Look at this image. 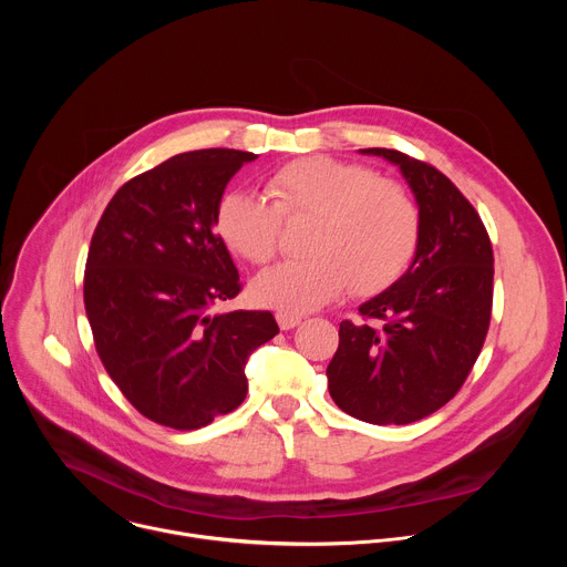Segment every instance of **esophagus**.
Segmentation results:
<instances>
[{
  "mask_svg": "<svg viewBox=\"0 0 567 567\" xmlns=\"http://www.w3.org/2000/svg\"><path fill=\"white\" fill-rule=\"evenodd\" d=\"M276 320H278L280 330H293L296 326H300L302 316H298V313H287V311H278V313H276Z\"/></svg>",
  "mask_w": 567,
  "mask_h": 567,
  "instance_id": "34e87169",
  "label": "esophagus"
}]
</instances>
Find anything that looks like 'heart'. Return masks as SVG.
<instances>
[{
	"mask_svg": "<svg viewBox=\"0 0 567 567\" xmlns=\"http://www.w3.org/2000/svg\"><path fill=\"white\" fill-rule=\"evenodd\" d=\"M269 199L226 193L215 226L226 247L254 265L269 262L280 245L282 217L313 219L302 260L280 262L251 282L254 298L287 313L330 302L352 282L372 296L409 269L420 241V210L411 193L361 164L307 156L276 171Z\"/></svg>",
	"mask_w": 567,
	"mask_h": 567,
	"instance_id": "1",
	"label": "heart"
}]
</instances>
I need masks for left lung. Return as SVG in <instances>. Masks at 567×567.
Listing matches in <instances>:
<instances>
[{
	"label": "left lung",
	"mask_w": 567,
	"mask_h": 567,
	"mask_svg": "<svg viewBox=\"0 0 567 567\" xmlns=\"http://www.w3.org/2000/svg\"><path fill=\"white\" fill-rule=\"evenodd\" d=\"M399 168L420 206L415 258L343 320L328 365L337 406L370 424H411L440 411L468 377L489 330L494 251L480 215L437 168L368 147Z\"/></svg>",
	"instance_id": "1"
}]
</instances>
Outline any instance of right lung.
Returning <instances> with one entry per match:
<instances>
[{"mask_svg": "<svg viewBox=\"0 0 567 567\" xmlns=\"http://www.w3.org/2000/svg\"><path fill=\"white\" fill-rule=\"evenodd\" d=\"M258 154L210 147L130 179L107 204L87 256L85 309L96 352L147 420L193 431L247 396V361L280 330L271 311L213 313L239 293L215 213Z\"/></svg>", "mask_w": 567, "mask_h": 567, "instance_id": "obj_1", "label": "right lung"}]
</instances>
